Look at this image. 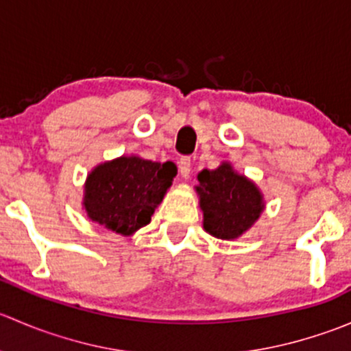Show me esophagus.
<instances>
[{
	"instance_id": "esophagus-1",
	"label": "esophagus",
	"mask_w": 351,
	"mask_h": 351,
	"mask_svg": "<svg viewBox=\"0 0 351 351\" xmlns=\"http://www.w3.org/2000/svg\"><path fill=\"white\" fill-rule=\"evenodd\" d=\"M178 168H180V175H182L183 178H189L190 169H192V159H190L189 156H183V158H180Z\"/></svg>"
}]
</instances>
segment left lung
Segmentation results:
<instances>
[{"label": "left lung", "instance_id": "8db88e82", "mask_svg": "<svg viewBox=\"0 0 351 351\" xmlns=\"http://www.w3.org/2000/svg\"><path fill=\"white\" fill-rule=\"evenodd\" d=\"M197 192L204 210V229L219 239H234L254 224L263 210L256 186L224 162L214 171L198 173Z\"/></svg>", "mask_w": 351, "mask_h": 351}]
</instances>
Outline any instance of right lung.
<instances>
[{
	"instance_id": "add662e5",
	"label": "right lung",
	"mask_w": 351,
	"mask_h": 351,
	"mask_svg": "<svg viewBox=\"0 0 351 351\" xmlns=\"http://www.w3.org/2000/svg\"><path fill=\"white\" fill-rule=\"evenodd\" d=\"M176 176L169 162L119 158L100 165L88 175L84 208L88 217L107 229L129 236L149 224L154 208Z\"/></svg>"
}]
</instances>
